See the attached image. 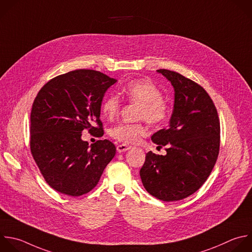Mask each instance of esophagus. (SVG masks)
I'll use <instances>...</instances> for the list:
<instances>
[{"label": "esophagus", "mask_w": 252, "mask_h": 252, "mask_svg": "<svg viewBox=\"0 0 252 252\" xmlns=\"http://www.w3.org/2000/svg\"><path fill=\"white\" fill-rule=\"evenodd\" d=\"M130 148H131V146L126 145V144H119V145H117V151H118L119 153L125 152V151H126V150H128V149H130Z\"/></svg>", "instance_id": "esophagus-1"}]
</instances>
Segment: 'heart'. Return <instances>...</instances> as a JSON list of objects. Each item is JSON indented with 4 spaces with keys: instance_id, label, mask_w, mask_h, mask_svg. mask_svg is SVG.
Segmentation results:
<instances>
[{
    "instance_id": "b5f03b06",
    "label": "heart",
    "mask_w": 252,
    "mask_h": 252,
    "mask_svg": "<svg viewBox=\"0 0 252 252\" xmlns=\"http://www.w3.org/2000/svg\"><path fill=\"white\" fill-rule=\"evenodd\" d=\"M121 94L130 103L138 104L137 118L144 119L151 125L163 123L169 115V104L163 97L162 91L148 79H135L127 82ZM121 109L117 96H109L102 103V113L108 119H114ZM146 133V127L140 124H120L111 130V135L123 143H135Z\"/></svg>"
}]
</instances>
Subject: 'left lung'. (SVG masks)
Wrapping results in <instances>:
<instances>
[{
	"label": "left lung",
	"mask_w": 252,
	"mask_h": 252,
	"mask_svg": "<svg viewBox=\"0 0 252 252\" xmlns=\"http://www.w3.org/2000/svg\"><path fill=\"white\" fill-rule=\"evenodd\" d=\"M157 72L175 91L169 126L151 136L160 147L167 145V153L147 152L139 174L150 195L174 202L194 194L210 176L220 151V120L213 100L199 84L175 71Z\"/></svg>",
	"instance_id": "obj_1"
}]
</instances>
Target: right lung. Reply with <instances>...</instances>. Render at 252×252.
Listing matches in <instances>:
<instances>
[{
    "label": "right lung",
    "mask_w": 252,
    "mask_h": 252,
    "mask_svg": "<svg viewBox=\"0 0 252 252\" xmlns=\"http://www.w3.org/2000/svg\"><path fill=\"white\" fill-rule=\"evenodd\" d=\"M116 82L99 71L78 69L54 77L36 95L31 152L44 180L57 192L72 197L90 192L114 158L112 141L98 140L89 147L81 133L88 129L103 136L101 105Z\"/></svg>",
    "instance_id": "add662e5"
}]
</instances>
